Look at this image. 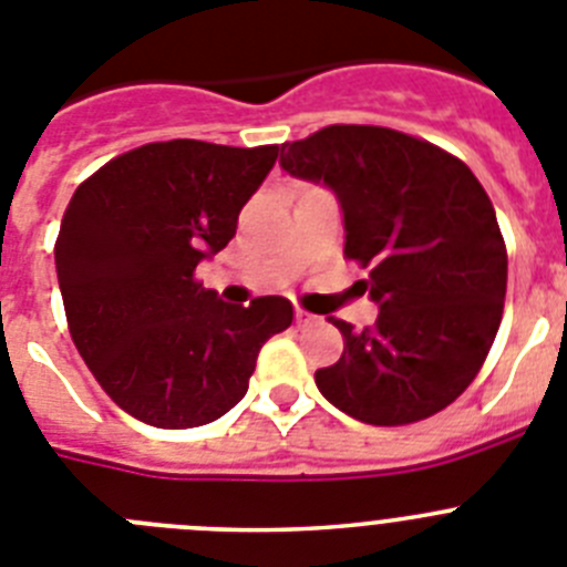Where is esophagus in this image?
<instances>
[{"label":"esophagus","instance_id":"obj_1","mask_svg":"<svg viewBox=\"0 0 567 567\" xmlns=\"http://www.w3.org/2000/svg\"><path fill=\"white\" fill-rule=\"evenodd\" d=\"M315 315H309V312H303V309H295V323H298V327H309V323H315Z\"/></svg>","mask_w":567,"mask_h":567}]
</instances>
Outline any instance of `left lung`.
Returning <instances> with one entry per match:
<instances>
[{
  "mask_svg": "<svg viewBox=\"0 0 567 567\" xmlns=\"http://www.w3.org/2000/svg\"><path fill=\"white\" fill-rule=\"evenodd\" d=\"M280 167L327 184L343 209L346 258L374 327L343 334L318 369L320 394L369 425H405L454 403L477 378L503 320L508 255L483 184L452 153L372 124H332L280 147Z\"/></svg>",
  "mask_w": 567,
  "mask_h": 567,
  "instance_id": "obj_1",
  "label": "left lung"
}]
</instances>
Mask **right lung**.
Instances as JSON below:
<instances>
[{
  "instance_id": "1",
  "label": "right lung",
  "mask_w": 567,
  "mask_h": 567,
  "mask_svg": "<svg viewBox=\"0 0 567 567\" xmlns=\"http://www.w3.org/2000/svg\"><path fill=\"white\" fill-rule=\"evenodd\" d=\"M278 144H144L70 198L56 275L70 338L118 409L155 429H195L249 389L260 346L292 323L278 295L224 303L195 267L229 244Z\"/></svg>"
}]
</instances>
